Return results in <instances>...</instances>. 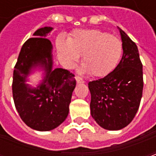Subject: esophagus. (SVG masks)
Here are the masks:
<instances>
[{"label": "esophagus", "instance_id": "obj_1", "mask_svg": "<svg viewBox=\"0 0 156 156\" xmlns=\"http://www.w3.org/2000/svg\"><path fill=\"white\" fill-rule=\"evenodd\" d=\"M75 79H76V81L78 82V83H84V81L81 78H79V77H76Z\"/></svg>", "mask_w": 156, "mask_h": 156}]
</instances>
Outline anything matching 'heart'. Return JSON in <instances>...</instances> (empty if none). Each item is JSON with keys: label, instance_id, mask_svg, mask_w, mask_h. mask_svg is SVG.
<instances>
[{"label": "heart", "instance_id": "b5f03b06", "mask_svg": "<svg viewBox=\"0 0 156 156\" xmlns=\"http://www.w3.org/2000/svg\"><path fill=\"white\" fill-rule=\"evenodd\" d=\"M57 49L64 66L70 68L82 55L81 72L93 77H105L119 62L122 42L116 37L97 29L77 30L68 39L58 37Z\"/></svg>", "mask_w": 156, "mask_h": 156}]
</instances>
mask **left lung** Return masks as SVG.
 <instances>
[{
	"mask_svg": "<svg viewBox=\"0 0 156 156\" xmlns=\"http://www.w3.org/2000/svg\"><path fill=\"white\" fill-rule=\"evenodd\" d=\"M119 30L123 56L105 78L88 83L90 110L96 123L108 130H119L133 120L143 92V66L136 44Z\"/></svg>",
	"mask_w": 156,
	"mask_h": 156,
	"instance_id": "1",
	"label": "left lung"
}]
</instances>
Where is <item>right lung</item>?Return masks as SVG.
Returning <instances> with one entry per match:
<instances>
[{
  "label": "right lung",
  "instance_id": "1",
  "mask_svg": "<svg viewBox=\"0 0 156 156\" xmlns=\"http://www.w3.org/2000/svg\"><path fill=\"white\" fill-rule=\"evenodd\" d=\"M51 27L37 29L32 38L22 46L13 72L12 94L16 110L22 121L35 130L49 131L67 119L74 75L63 68H53L52 45L47 37ZM37 70L43 79L36 87L26 82Z\"/></svg>",
  "mask_w": 156,
  "mask_h": 156
}]
</instances>
